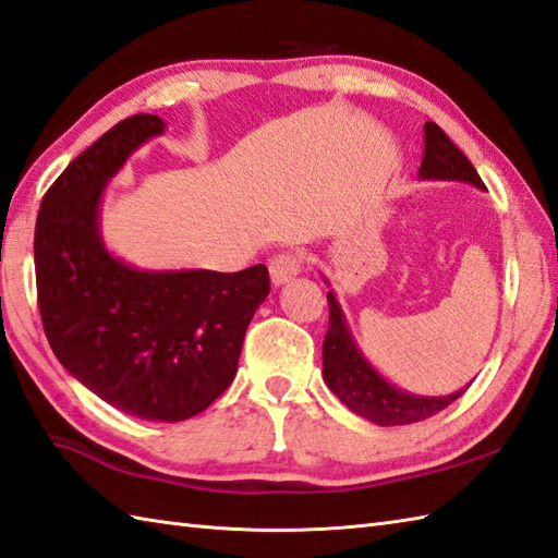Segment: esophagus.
I'll return each instance as SVG.
<instances>
[{"mask_svg": "<svg viewBox=\"0 0 558 558\" xmlns=\"http://www.w3.org/2000/svg\"><path fill=\"white\" fill-rule=\"evenodd\" d=\"M305 265V253L295 251V253H281L269 263V277L275 287H281L295 275H301V269Z\"/></svg>", "mask_w": 558, "mask_h": 558, "instance_id": "34e87169", "label": "esophagus"}]
</instances>
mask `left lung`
Listing matches in <instances>:
<instances>
[{
  "label": "left lung",
  "instance_id": "obj_1",
  "mask_svg": "<svg viewBox=\"0 0 558 558\" xmlns=\"http://www.w3.org/2000/svg\"><path fill=\"white\" fill-rule=\"evenodd\" d=\"M420 179L465 181L485 189L470 159L458 150L435 121L425 123V157L420 165ZM327 303L329 329L325 333V343H322V373H325L327 387L355 415L381 427L411 425L437 415L470 387L468 384L465 389L449 396H415L396 389L365 361V355L355 345L333 291L327 293Z\"/></svg>",
  "mask_w": 558,
  "mask_h": 558
}]
</instances>
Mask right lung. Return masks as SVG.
I'll return each mask as SVG.
<instances>
[{"label":"right lung","instance_id":"1","mask_svg":"<svg viewBox=\"0 0 558 558\" xmlns=\"http://www.w3.org/2000/svg\"><path fill=\"white\" fill-rule=\"evenodd\" d=\"M165 129L155 114H135L73 159L43 197L33 251L37 307L57 361L121 413L179 423L236 377L269 271H145L107 251L105 185Z\"/></svg>","mask_w":558,"mask_h":558}]
</instances>
